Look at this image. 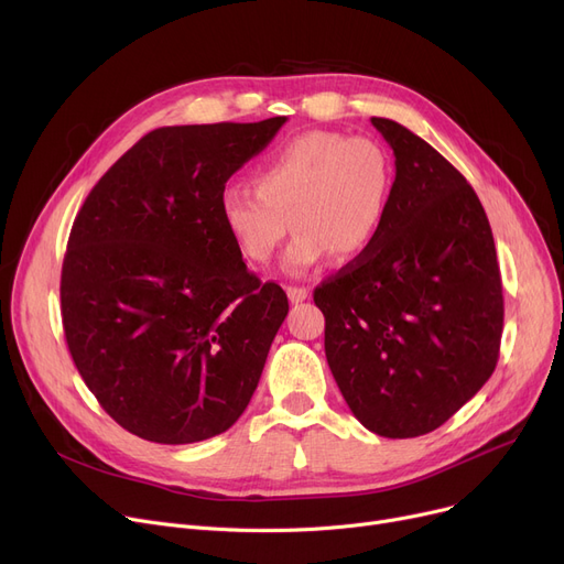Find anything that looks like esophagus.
Listing matches in <instances>:
<instances>
[{
    "mask_svg": "<svg viewBox=\"0 0 564 564\" xmlns=\"http://www.w3.org/2000/svg\"><path fill=\"white\" fill-rule=\"evenodd\" d=\"M288 300H290L292 304H300V302L308 300V290H306V288H297V285H290V288H288Z\"/></svg>",
    "mask_w": 564,
    "mask_h": 564,
    "instance_id": "obj_1",
    "label": "esophagus"
}]
</instances>
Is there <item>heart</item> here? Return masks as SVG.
<instances>
[{
	"label": "heart",
	"mask_w": 564,
	"mask_h": 564,
	"mask_svg": "<svg viewBox=\"0 0 564 564\" xmlns=\"http://www.w3.org/2000/svg\"><path fill=\"white\" fill-rule=\"evenodd\" d=\"M253 184L256 191L221 193V226L258 264L272 262L292 226L300 228L283 260L285 272L300 276L332 253L352 260L373 247L389 209L391 165L369 138L306 131L276 147Z\"/></svg>",
	"instance_id": "1"
}]
</instances>
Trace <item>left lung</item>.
Wrapping results in <instances>:
<instances>
[{
    "instance_id": "8db88e82",
    "label": "left lung",
    "mask_w": 564,
    "mask_h": 564,
    "mask_svg": "<svg viewBox=\"0 0 564 564\" xmlns=\"http://www.w3.org/2000/svg\"><path fill=\"white\" fill-rule=\"evenodd\" d=\"M397 180L373 247L315 288L325 355L355 417L417 437L468 403L498 364L502 279L473 186L405 127L371 117Z\"/></svg>"
}]
</instances>
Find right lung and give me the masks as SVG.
<instances>
[{"label":"right lung","instance_id":"1","mask_svg":"<svg viewBox=\"0 0 564 564\" xmlns=\"http://www.w3.org/2000/svg\"><path fill=\"white\" fill-rule=\"evenodd\" d=\"M285 117L163 127L87 195L62 267V323L96 401L129 433L188 445L247 410L288 315L226 235V182Z\"/></svg>","mask_w":564,"mask_h":564}]
</instances>
